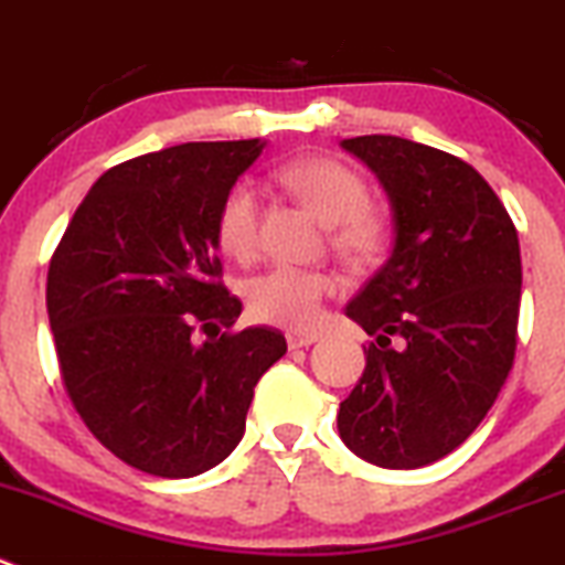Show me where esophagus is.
<instances>
[{
    "instance_id": "obj_1",
    "label": "esophagus",
    "mask_w": 565,
    "mask_h": 565,
    "mask_svg": "<svg viewBox=\"0 0 565 565\" xmlns=\"http://www.w3.org/2000/svg\"><path fill=\"white\" fill-rule=\"evenodd\" d=\"M319 341V332H288V349H305Z\"/></svg>"
}]
</instances>
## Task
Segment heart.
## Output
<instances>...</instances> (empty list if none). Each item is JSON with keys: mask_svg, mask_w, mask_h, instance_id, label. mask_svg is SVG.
I'll use <instances>...</instances> for the list:
<instances>
[{"mask_svg": "<svg viewBox=\"0 0 565 565\" xmlns=\"http://www.w3.org/2000/svg\"><path fill=\"white\" fill-rule=\"evenodd\" d=\"M279 182L330 224V241L352 263H372L388 244V224L369 205L366 180L347 163L327 154L288 160ZM260 199L255 185L238 182L222 199L216 216V244L227 257L249 263L257 255ZM338 291V277L324 268L271 266L246 282V308L255 321L286 330H310L321 305Z\"/></svg>", "mask_w": 565, "mask_h": 565, "instance_id": "1", "label": "heart"}]
</instances>
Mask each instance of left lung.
Wrapping results in <instances>:
<instances>
[{
  "label": "left lung",
  "instance_id": "obj_1",
  "mask_svg": "<svg viewBox=\"0 0 565 565\" xmlns=\"http://www.w3.org/2000/svg\"><path fill=\"white\" fill-rule=\"evenodd\" d=\"M341 147L388 191L396 238L347 305L372 343L338 433L369 463L418 469L475 433L513 369L519 233L480 171L455 154L396 136Z\"/></svg>",
  "mask_w": 565,
  "mask_h": 565
}]
</instances>
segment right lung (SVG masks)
I'll return each mask as SVG.
<instances>
[{
    "instance_id": "obj_1",
    "label": "right lung",
    "mask_w": 565,
    "mask_h": 565,
    "mask_svg": "<svg viewBox=\"0 0 565 565\" xmlns=\"http://www.w3.org/2000/svg\"><path fill=\"white\" fill-rule=\"evenodd\" d=\"M263 143L199 141L107 169L50 260L63 388L102 447L154 477H193L244 438L255 385L286 354L271 327L233 330L216 216Z\"/></svg>"
}]
</instances>
